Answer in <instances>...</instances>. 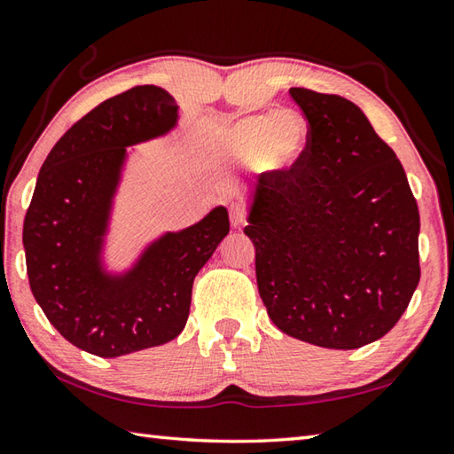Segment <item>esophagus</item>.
Segmentation results:
<instances>
[{
  "mask_svg": "<svg viewBox=\"0 0 454 454\" xmlns=\"http://www.w3.org/2000/svg\"><path fill=\"white\" fill-rule=\"evenodd\" d=\"M230 222H232V226L234 228H240V226H244L246 224V212L242 210V208H232L230 210Z\"/></svg>",
  "mask_w": 454,
  "mask_h": 454,
  "instance_id": "obj_1",
  "label": "esophagus"
}]
</instances>
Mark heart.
Wrapping results in <instances>:
<instances>
[{
  "label": "heart",
  "instance_id": "1",
  "mask_svg": "<svg viewBox=\"0 0 454 454\" xmlns=\"http://www.w3.org/2000/svg\"><path fill=\"white\" fill-rule=\"evenodd\" d=\"M309 125L300 113L250 114L230 125L224 133L228 153L240 160H254L268 175L290 170L308 146Z\"/></svg>",
  "mask_w": 454,
  "mask_h": 454
}]
</instances>
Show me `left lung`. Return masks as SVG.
Returning a JSON list of instances; mask_svg holds the SVG:
<instances>
[{
    "label": "left lung",
    "mask_w": 454,
    "mask_h": 454,
    "mask_svg": "<svg viewBox=\"0 0 454 454\" xmlns=\"http://www.w3.org/2000/svg\"><path fill=\"white\" fill-rule=\"evenodd\" d=\"M309 125L290 170L252 184L255 279L284 333L327 349L377 341L417 290L419 208L393 148L340 95L292 87Z\"/></svg>",
    "instance_id": "obj_1"
}]
</instances>
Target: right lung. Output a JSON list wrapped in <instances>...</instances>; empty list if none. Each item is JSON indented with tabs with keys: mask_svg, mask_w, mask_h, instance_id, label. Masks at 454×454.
Instances as JSON below:
<instances>
[{
	"mask_svg": "<svg viewBox=\"0 0 454 454\" xmlns=\"http://www.w3.org/2000/svg\"><path fill=\"white\" fill-rule=\"evenodd\" d=\"M178 105L154 85L133 87L77 121L47 154L23 222L33 298L65 340L98 357L162 345L183 332L192 284L230 232L216 206L194 226L146 246L125 274L101 252L127 146L167 135Z\"/></svg>",
	"mask_w": 454,
	"mask_h": 454,
	"instance_id": "add662e5",
	"label": "right lung"
}]
</instances>
